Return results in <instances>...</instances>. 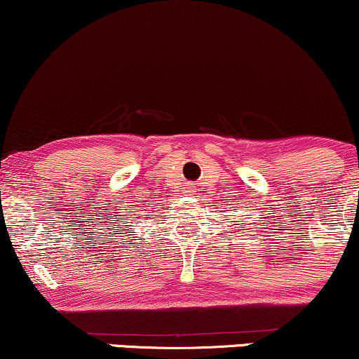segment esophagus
Wrapping results in <instances>:
<instances>
[{
    "mask_svg": "<svg viewBox=\"0 0 359 359\" xmlns=\"http://www.w3.org/2000/svg\"><path fill=\"white\" fill-rule=\"evenodd\" d=\"M196 192V189H194L192 184H187V187L184 189V194H187V196H192V194Z\"/></svg>",
    "mask_w": 359,
    "mask_h": 359,
    "instance_id": "34e87169",
    "label": "esophagus"
}]
</instances>
